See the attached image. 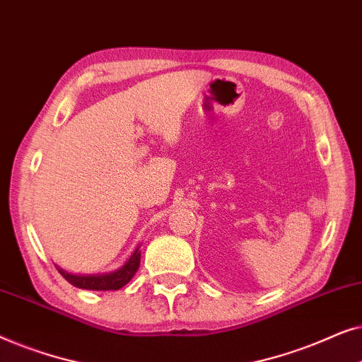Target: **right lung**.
Instances as JSON below:
<instances>
[{
	"instance_id": "obj_1",
	"label": "right lung",
	"mask_w": 362,
	"mask_h": 362,
	"mask_svg": "<svg viewBox=\"0 0 362 362\" xmlns=\"http://www.w3.org/2000/svg\"><path fill=\"white\" fill-rule=\"evenodd\" d=\"M140 249V247H138ZM133 252V255L127 260V264L118 269L117 272H112V274L107 275H72L67 274L61 269H57L61 272V275L66 279L67 281H71L72 285L78 286V288H86V290H118L122 286H125L128 281L132 280V276L135 275V272L140 267V250Z\"/></svg>"
}]
</instances>
